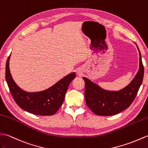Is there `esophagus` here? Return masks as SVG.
<instances>
[{"mask_svg": "<svg viewBox=\"0 0 148 148\" xmlns=\"http://www.w3.org/2000/svg\"><path fill=\"white\" fill-rule=\"evenodd\" d=\"M77 73L78 76H82L83 75V70L82 69H78L77 71Z\"/></svg>", "mask_w": 148, "mask_h": 148, "instance_id": "obj_1", "label": "esophagus"}]
</instances>
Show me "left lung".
<instances>
[{
  "label": "left lung",
  "mask_w": 148,
  "mask_h": 148,
  "mask_svg": "<svg viewBox=\"0 0 148 148\" xmlns=\"http://www.w3.org/2000/svg\"><path fill=\"white\" fill-rule=\"evenodd\" d=\"M139 54V68L136 76L126 87L119 90L103 89L87 78L85 81V98L87 106L99 116H112L126 110L132 104L143 82L144 66Z\"/></svg>",
  "instance_id": "1"
}]
</instances>
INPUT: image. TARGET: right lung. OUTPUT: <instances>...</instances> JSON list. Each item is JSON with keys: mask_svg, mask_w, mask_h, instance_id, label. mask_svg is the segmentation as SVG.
<instances>
[{"mask_svg": "<svg viewBox=\"0 0 148 148\" xmlns=\"http://www.w3.org/2000/svg\"><path fill=\"white\" fill-rule=\"evenodd\" d=\"M11 54L5 66V80L13 99L21 109L37 115H53L63 104L69 85L76 77L75 72L68 74L47 89L27 92L19 87L13 80L9 69Z\"/></svg>", "mask_w": 148, "mask_h": 148, "instance_id": "add662e5", "label": "right lung"}]
</instances>
